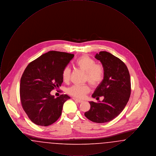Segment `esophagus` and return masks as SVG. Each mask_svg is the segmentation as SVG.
<instances>
[{
	"mask_svg": "<svg viewBox=\"0 0 156 156\" xmlns=\"http://www.w3.org/2000/svg\"><path fill=\"white\" fill-rule=\"evenodd\" d=\"M73 99L75 101H77V102H78L79 103H81L82 102H83V100H81V99H77V98H73Z\"/></svg>",
	"mask_w": 156,
	"mask_h": 156,
	"instance_id": "34e87169",
	"label": "esophagus"
}]
</instances>
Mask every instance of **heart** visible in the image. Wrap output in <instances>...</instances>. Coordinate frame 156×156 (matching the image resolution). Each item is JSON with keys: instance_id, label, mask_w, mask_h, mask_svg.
<instances>
[{"instance_id": "1", "label": "heart", "mask_w": 156, "mask_h": 156, "mask_svg": "<svg viewBox=\"0 0 156 156\" xmlns=\"http://www.w3.org/2000/svg\"><path fill=\"white\" fill-rule=\"evenodd\" d=\"M75 65L78 68L86 73L85 80L93 85L95 86L100 83L104 77L103 67L98 65L96 61L88 55H83L75 61ZM70 78V69L66 67L62 73L63 81L67 82ZM88 85H74L68 89V93L73 97L82 98L89 92Z\"/></svg>"}]
</instances>
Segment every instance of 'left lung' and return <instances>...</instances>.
Returning a JSON list of instances; mask_svg holds the SVG:
<instances>
[{
	"mask_svg": "<svg viewBox=\"0 0 156 156\" xmlns=\"http://www.w3.org/2000/svg\"><path fill=\"white\" fill-rule=\"evenodd\" d=\"M95 58L102 64L104 77L92 97L104 98L89 101L90 109L84 115L92 122L103 123L116 118L125 108L131 93L130 76L125 64L110 52L101 51Z\"/></svg>",
	"mask_w": 156,
	"mask_h": 156,
	"instance_id": "left-lung-1",
	"label": "left lung"
}]
</instances>
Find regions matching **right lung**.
Returning <instances> with one entry per match:
<instances>
[{"instance_id": "obj_1", "label": "right lung", "mask_w": 156, "mask_h": 156, "mask_svg": "<svg viewBox=\"0 0 156 156\" xmlns=\"http://www.w3.org/2000/svg\"><path fill=\"white\" fill-rule=\"evenodd\" d=\"M74 57L73 54L50 51L26 68L20 80V101L36 125L49 126L60 117L63 105L70 97L65 94L55 98L50 92L61 87L63 71Z\"/></svg>"}]
</instances>
